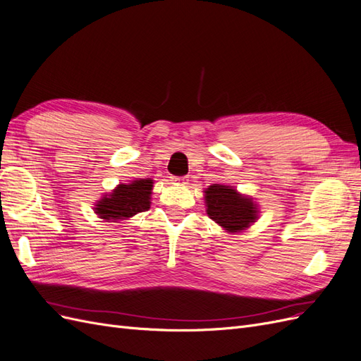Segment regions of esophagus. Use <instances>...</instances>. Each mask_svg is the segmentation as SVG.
Here are the masks:
<instances>
[{
    "mask_svg": "<svg viewBox=\"0 0 361 361\" xmlns=\"http://www.w3.org/2000/svg\"><path fill=\"white\" fill-rule=\"evenodd\" d=\"M171 181L173 184H185V183H188V178H185V177H171Z\"/></svg>",
    "mask_w": 361,
    "mask_h": 361,
    "instance_id": "1",
    "label": "esophagus"
}]
</instances>
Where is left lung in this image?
<instances>
[{"instance_id": "8db88e82", "label": "left lung", "mask_w": 361, "mask_h": 361, "mask_svg": "<svg viewBox=\"0 0 361 361\" xmlns=\"http://www.w3.org/2000/svg\"><path fill=\"white\" fill-rule=\"evenodd\" d=\"M204 193L207 214L231 234L247 229L258 219V205L252 197L240 195L231 185L213 184Z\"/></svg>"}]
</instances>
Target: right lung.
<instances>
[{
	"mask_svg": "<svg viewBox=\"0 0 361 361\" xmlns=\"http://www.w3.org/2000/svg\"><path fill=\"white\" fill-rule=\"evenodd\" d=\"M153 180H135L129 184H118L111 193L96 202V214L106 222H117L133 217L149 208Z\"/></svg>",
	"mask_w": 361,
	"mask_h": 361,
	"instance_id": "obj_1",
	"label": "right lung"
}]
</instances>
